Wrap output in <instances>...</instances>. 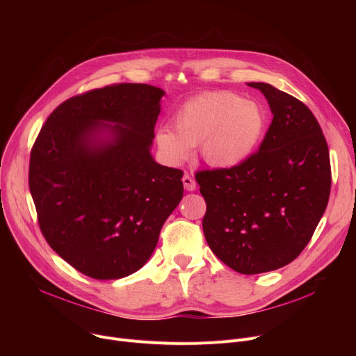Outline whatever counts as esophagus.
Instances as JSON below:
<instances>
[{
    "label": "esophagus",
    "instance_id": "1",
    "mask_svg": "<svg viewBox=\"0 0 356 356\" xmlns=\"http://www.w3.org/2000/svg\"><path fill=\"white\" fill-rule=\"evenodd\" d=\"M181 180H183V184H184V189L188 192H193L196 189V181L193 180V177L191 175L186 173Z\"/></svg>",
    "mask_w": 356,
    "mask_h": 356
}]
</instances>
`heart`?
<instances>
[{"label": "heart", "instance_id": "b5f03b06", "mask_svg": "<svg viewBox=\"0 0 356 356\" xmlns=\"http://www.w3.org/2000/svg\"><path fill=\"white\" fill-rule=\"evenodd\" d=\"M170 128L156 131V144L170 164H180L199 147L203 161L215 168H232L254 153L267 127L258 102L229 90L204 92L184 101L172 117Z\"/></svg>", "mask_w": 356, "mask_h": 356}]
</instances>
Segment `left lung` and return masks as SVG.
<instances>
[{
  "label": "left lung",
  "mask_w": 356,
  "mask_h": 356,
  "mask_svg": "<svg viewBox=\"0 0 356 356\" xmlns=\"http://www.w3.org/2000/svg\"><path fill=\"white\" fill-rule=\"evenodd\" d=\"M248 85L273 112L258 152L236 167L197 172L196 181L212 252L241 274H259L290 264L306 248L327 207L332 176L312 111L273 85Z\"/></svg>",
  "instance_id": "left-lung-1"
}]
</instances>
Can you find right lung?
Returning a JSON list of instances; mask_svg holds the SVG:
<instances>
[{"label": "right lung", "mask_w": 356, "mask_h": 356, "mask_svg": "<svg viewBox=\"0 0 356 356\" xmlns=\"http://www.w3.org/2000/svg\"><path fill=\"white\" fill-rule=\"evenodd\" d=\"M163 95L145 83L85 92L51 112L31 148L29 186L40 231L88 277L140 270L183 197V172L149 153Z\"/></svg>", "instance_id": "1"}]
</instances>
